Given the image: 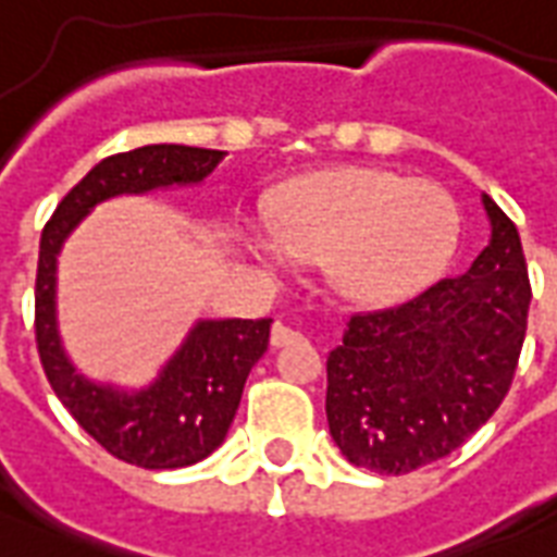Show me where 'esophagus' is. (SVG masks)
<instances>
[{"mask_svg": "<svg viewBox=\"0 0 557 557\" xmlns=\"http://www.w3.org/2000/svg\"><path fill=\"white\" fill-rule=\"evenodd\" d=\"M297 341H304V335L292 330V326H286L283 321H277L274 326H271V347L274 349L288 347V344H297Z\"/></svg>", "mask_w": 557, "mask_h": 557, "instance_id": "34e87169", "label": "esophagus"}]
</instances>
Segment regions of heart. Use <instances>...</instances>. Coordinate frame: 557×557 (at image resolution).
Wrapping results in <instances>:
<instances>
[{
	"mask_svg": "<svg viewBox=\"0 0 557 557\" xmlns=\"http://www.w3.org/2000/svg\"><path fill=\"white\" fill-rule=\"evenodd\" d=\"M251 243L271 262L330 260L341 295L387 306L445 271L459 243V208L436 182L375 168L321 170L288 187L277 222Z\"/></svg>",
	"mask_w": 557,
	"mask_h": 557,
	"instance_id": "b5f03b06",
	"label": "heart"
}]
</instances>
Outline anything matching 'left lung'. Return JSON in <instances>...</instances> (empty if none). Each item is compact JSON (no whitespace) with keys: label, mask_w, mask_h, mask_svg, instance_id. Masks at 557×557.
I'll return each mask as SVG.
<instances>
[{"label":"left lung","mask_w":557,"mask_h":557,"mask_svg":"<svg viewBox=\"0 0 557 557\" xmlns=\"http://www.w3.org/2000/svg\"><path fill=\"white\" fill-rule=\"evenodd\" d=\"M488 245L462 277L387 312L349 318L326 358V419L341 454L375 474L448 457L509 393L532 288L515 222L480 196Z\"/></svg>","instance_id":"left-lung-1"}]
</instances>
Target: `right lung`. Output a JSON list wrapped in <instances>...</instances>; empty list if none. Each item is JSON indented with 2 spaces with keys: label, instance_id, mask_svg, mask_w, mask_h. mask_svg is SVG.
<instances>
[{
  "label": "right lung",
  "instance_id": "add662e5",
  "mask_svg": "<svg viewBox=\"0 0 557 557\" xmlns=\"http://www.w3.org/2000/svg\"><path fill=\"white\" fill-rule=\"evenodd\" d=\"M227 152L147 144L117 152L83 176L57 205L39 239L37 349L57 398L91 440L129 466L164 471L199 462L225 442L243 398L245 379L269 349L271 318H199L193 321L156 379L121 387L77 370L57 321V265L69 236L103 201L196 187Z\"/></svg>",
  "mask_w": 557,
  "mask_h": 557
}]
</instances>
